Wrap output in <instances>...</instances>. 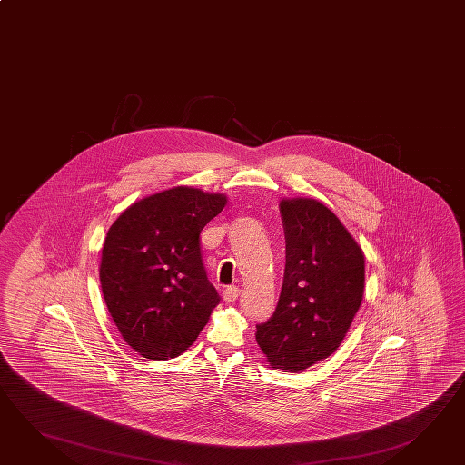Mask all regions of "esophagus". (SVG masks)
Returning a JSON list of instances; mask_svg holds the SVG:
<instances>
[{
  "mask_svg": "<svg viewBox=\"0 0 465 465\" xmlns=\"http://www.w3.org/2000/svg\"><path fill=\"white\" fill-rule=\"evenodd\" d=\"M239 293H241L239 287H236V285H229V287H226L224 292H223V299L226 302H236Z\"/></svg>",
  "mask_w": 465,
  "mask_h": 465,
  "instance_id": "esophagus-1",
  "label": "esophagus"
}]
</instances>
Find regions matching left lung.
<instances>
[{
  "mask_svg": "<svg viewBox=\"0 0 465 465\" xmlns=\"http://www.w3.org/2000/svg\"><path fill=\"white\" fill-rule=\"evenodd\" d=\"M285 232L282 291L255 340L272 368L299 373L337 351L361 305L364 255L320 201H281Z\"/></svg>",
  "mask_w": 465,
  "mask_h": 465,
  "instance_id": "8db88e82",
  "label": "left lung"
}]
</instances>
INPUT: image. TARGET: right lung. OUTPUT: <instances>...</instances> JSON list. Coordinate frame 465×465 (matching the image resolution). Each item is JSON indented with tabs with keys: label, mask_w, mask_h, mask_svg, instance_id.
Returning <instances> with one entry per match:
<instances>
[{
	"label": "right lung",
	"mask_w": 465,
	"mask_h": 465,
	"mask_svg": "<svg viewBox=\"0 0 465 465\" xmlns=\"http://www.w3.org/2000/svg\"><path fill=\"white\" fill-rule=\"evenodd\" d=\"M224 194L176 186L134 203L110 226L101 285L110 317L138 355L168 360L194 343L218 305L200 232Z\"/></svg>",
	"instance_id": "1"
}]
</instances>
